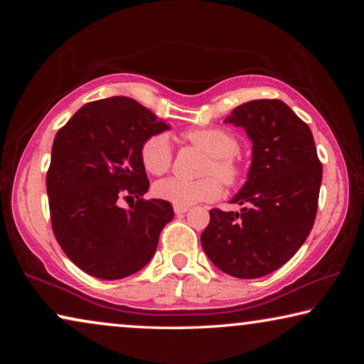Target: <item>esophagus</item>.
I'll use <instances>...</instances> for the list:
<instances>
[{
	"label": "esophagus",
	"mask_w": 364,
	"mask_h": 364,
	"mask_svg": "<svg viewBox=\"0 0 364 364\" xmlns=\"http://www.w3.org/2000/svg\"><path fill=\"white\" fill-rule=\"evenodd\" d=\"M173 210H175V213H176V215H183V213H186V212L189 210V208H188V207H180V205H175V207H173Z\"/></svg>",
	"instance_id": "obj_1"
}]
</instances>
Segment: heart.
Listing matches in <instances>:
<instances>
[{"mask_svg":"<svg viewBox=\"0 0 364 364\" xmlns=\"http://www.w3.org/2000/svg\"><path fill=\"white\" fill-rule=\"evenodd\" d=\"M184 136L191 144L208 154V160L202 170V173L207 176L196 181L176 176L160 180L154 184V194L159 199L180 207H191L199 202H213L223 191L220 179L226 186H236L242 180V167L236 157L239 152L236 134L223 128H197L186 132ZM139 159L147 173H167L173 162V149L167 134L157 133L147 138L139 149Z\"/></svg>","mask_w":364,"mask_h":364,"instance_id":"b5f03b06","label":"heart"}]
</instances>
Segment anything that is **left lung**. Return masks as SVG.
<instances>
[{
	"label": "left lung",
	"instance_id": "left-lung-1",
	"mask_svg": "<svg viewBox=\"0 0 364 364\" xmlns=\"http://www.w3.org/2000/svg\"><path fill=\"white\" fill-rule=\"evenodd\" d=\"M225 122L244 127L254 143L249 180L231 200L244 208H212L200 242L226 274L262 278L291 260L310 234L323 165L310 127L279 100L245 102Z\"/></svg>",
	"mask_w": 364,
	"mask_h": 364
}]
</instances>
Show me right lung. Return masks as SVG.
Here are the masks:
<instances>
[{
    "mask_svg": "<svg viewBox=\"0 0 364 364\" xmlns=\"http://www.w3.org/2000/svg\"><path fill=\"white\" fill-rule=\"evenodd\" d=\"M167 128L138 101L114 96L85 104L58 132L46 173L49 217L60 249L85 273L122 279L156 254L173 207L143 197L149 180L139 149ZM133 196L130 211L118 207Z\"/></svg>",
    "mask_w": 364,
    "mask_h": 364,
    "instance_id": "obj_1",
    "label": "right lung"
}]
</instances>
